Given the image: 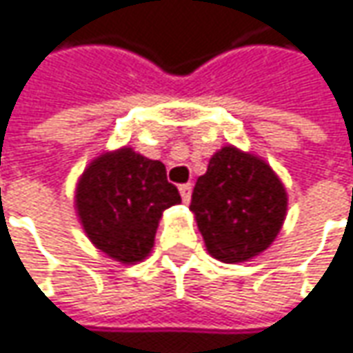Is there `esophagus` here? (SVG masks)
<instances>
[{
    "label": "esophagus",
    "instance_id": "obj_1",
    "mask_svg": "<svg viewBox=\"0 0 353 353\" xmlns=\"http://www.w3.org/2000/svg\"><path fill=\"white\" fill-rule=\"evenodd\" d=\"M179 194H181L183 203H190V199H192V183H183V185H179Z\"/></svg>",
    "mask_w": 353,
    "mask_h": 353
}]
</instances>
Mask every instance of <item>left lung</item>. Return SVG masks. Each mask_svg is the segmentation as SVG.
<instances>
[{
    "label": "left lung",
    "mask_w": 353,
    "mask_h": 353,
    "mask_svg": "<svg viewBox=\"0 0 353 353\" xmlns=\"http://www.w3.org/2000/svg\"><path fill=\"white\" fill-rule=\"evenodd\" d=\"M190 210L208 254L239 263L259 256L278 238L288 192L265 159L223 145L197 177Z\"/></svg>",
    "instance_id": "obj_1"
}]
</instances>
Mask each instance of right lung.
<instances>
[{
  "instance_id": "1",
  "label": "right lung",
  "mask_w": 353,
  "mask_h": 353,
  "mask_svg": "<svg viewBox=\"0 0 353 353\" xmlns=\"http://www.w3.org/2000/svg\"><path fill=\"white\" fill-rule=\"evenodd\" d=\"M181 201L165 165L134 148L103 152L75 185V214L99 252L119 263H139L154 250L163 212Z\"/></svg>"
}]
</instances>
